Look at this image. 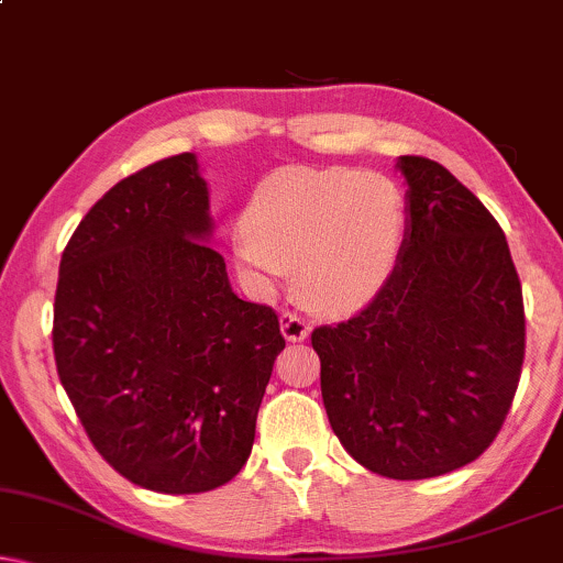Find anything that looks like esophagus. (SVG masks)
I'll use <instances>...</instances> for the list:
<instances>
[{"instance_id": "1", "label": "esophagus", "mask_w": 563, "mask_h": 563, "mask_svg": "<svg viewBox=\"0 0 563 563\" xmlns=\"http://www.w3.org/2000/svg\"><path fill=\"white\" fill-rule=\"evenodd\" d=\"M280 329H283V334H286L288 342H303L311 332L309 321H303L294 311H283L280 313Z\"/></svg>"}]
</instances>
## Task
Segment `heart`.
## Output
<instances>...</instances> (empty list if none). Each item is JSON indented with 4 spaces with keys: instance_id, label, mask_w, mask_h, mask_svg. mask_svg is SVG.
<instances>
[{
    "instance_id": "1",
    "label": "heart",
    "mask_w": 563,
    "mask_h": 563,
    "mask_svg": "<svg viewBox=\"0 0 563 563\" xmlns=\"http://www.w3.org/2000/svg\"><path fill=\"white\" fill-rule=\"evenodd\" d=\"M404 200L388 177L352 167H286L254 187L234 254L262 286L296 267V290L319 313H350L391 277Z\"/></svg>"
}]
</instances>
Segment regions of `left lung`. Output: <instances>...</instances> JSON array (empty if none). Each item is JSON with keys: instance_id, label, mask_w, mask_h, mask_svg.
<instances>
[{"instance_id": "left-lung-1", "label": "left lung", "mask_w": 563, "mask_h": 563, "mask_svg": "<svg viewBox=\"0 0 563 563\" xmlns=\"http://www.w3.org/2000/svg\"><path fill=\"white\" fill-rule=\"evenodd\" d=\"M407 231L355 317L317 327L329 424L360 466L411 482L476 461L512 407L526 309L505 231L443 164L399 156Z\"/></svg>"}]
</instances>
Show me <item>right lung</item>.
Listing matches in <instances>:
<instances>
[{"mask_svg": "<svg viewBox=\"0 0 563 563\" xmlns=\"http://www.w3.org/2000/svg\"><path fill=\"white\" fill-rule=\"evenodd\" d=\"M208 208L195 154L154 162L89 208L58 267L64 391L97 453L162 494L242 471L286 347L277 313L231 290Z\"/></svg>", "mask_w": 563, "mask_h": 563, "instance_id": "obj_1", "label": "right lung"}]
</instances>
